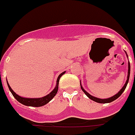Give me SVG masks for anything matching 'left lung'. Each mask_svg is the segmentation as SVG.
<instances>
[{
  "label": "left lung",
  "mask_w": 135,
  "mask_h": 135,
  "mask_svg": "<svg viewBox=\"0 0 135 135\" xmlns=\"http://www.w3.org/2000/svg\"><path fill=\"white\" fill-rule=\"evenodd\" d=\"M129 74H130V64H129V63H128V75H127V80L126 81V83L124 84V85L123 86V88H122L119 93H117V94H116L115 95H114V96L112 97V98H108V99H99V98H95V97H93V96L90 95L88 93H87V92H86V91L83 88H82V86H81V89L83 90V91L84 92V93H85V95L88 96V98H90V99H91L92 100H93V101L99 102V103H108V102H112V101H114V100H116V99H117V98H119V96L122 94V93L124 92V90H125V88H126L127 87V83H128V81H129Z\"/></svg>",
  "instance_id": "obj_1"
}]
</instances>
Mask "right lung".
Segmentation results:
<instances>
[{"mask_svg":"<svg viewBox=\"0 0 135 135\" xmlns=\"http://www.w3.org/2000/svg\"><path fill=\"white\" fill-rule=\"evenodd\" d=\"M65 73V72L62 73L57 78V85L56 87L55 88V89L51 92V93L48 94L46 96H45L43 98H22V97H20L19 95H18L15 92H14L11 88L9 85V84L8 83V86L9 90L12 93V95H13V97L16 98V100H18V102H21V104L23 105H27V106H31V107H41V106H43V105H46L47 102H49L50 100H52V98H54L55 95L57 93V90H58V84H59V80L60 77H61L63 74Z\"/></svg>","mask_w":135,"mask_h":135,"instance_id":"1","label":"right lung"}]
</instances>
